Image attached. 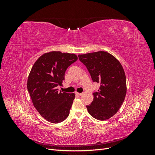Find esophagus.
Segmentation results:
<instances>
[{
  "label": "esophagus",
  "instance_id": "34e87169",
  "mask_svg": "<svg viewBox=\"0 0 155 155\" xmlns=\"http://www.w3.org/2000/svg\"><path fill=\"white\" fill-rule=\"evenodd\" d=\"M76 94L78 96H81L82 95V93H79V92H76Z\"/></svg>",
  "mask_w": 155,
  "mask_h": 155
}]
</instances>
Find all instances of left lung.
Masks as SVG:
<instances>
[{
    "mask_svg": "<svg viewBox=\"0 0 155 155\" xmlns=\"http://www.w3.org/2000/svg\"><path fill=\"white\" fill-rule=\"evenodd\" d=\"M85 65L92 81L100 83V89L93 93L94 100L87 108L88 113L98 120L114 116L125 100L127 85L124 70L114 56L104 51L78 55Z\"/></svg>",
    "mask_w": 155,
    "mask_h": 155,
    "instance_id": "1",
    "label": "left lung"
}]
</instances>
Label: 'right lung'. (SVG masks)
<instances>
[{
    "instance_id": "right-lung-1",
    "label": "right lung",
    "mask_w": 155,
    "mask_h": 155,
    "mask_svg": "<svg viewBox=\"0 0 155 155\" xmlns=\"http://www.w3.org/2000/svg\"><path fill=\"white\" fill-rule=\"evenodd\" d=\"M78 60L76 54L53 51L45 53L33 65L27 81L33 104L42 117L53 124L66 120L74 93L59 91L67 68Z\"/></svg>"
}]
</instances>
